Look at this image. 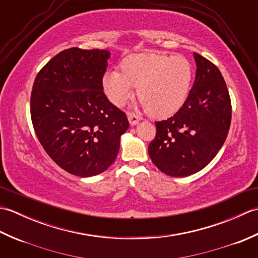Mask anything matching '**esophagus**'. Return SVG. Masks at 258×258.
Instances as JSON below:
<instances>
[{
	"mask_svg": "<svg viewBox=\"0 0 258 258\" xmlns=\"http://www.w3.org/2000/svg\"><path fill=\"white\" fill-rule=\"evenodd\" d=\"M127 118H128V122L131 123V125H136V124L140 122V119H141V117L139 116V115L133 113V112L127 113Z\"/></svg>",
	"mask_w": 258,
	"mask_h": 258,
	"instance_id": "1",
	"label": "esophagus"
}]
</instances>
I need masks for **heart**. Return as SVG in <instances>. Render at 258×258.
Returning <instances> with one entry per match:
<instances>
[{
	"label": "heart",
	"mask_w": 258,
	"mask_h": 258,
	"mask_svg": "<svg viewBox=\"0 0 258 258\" xmlns=\"http://www.w3.org/2000/svg\"><path fill=\"white\" fill-rule=\"evenodd\" d=\"M120 72L109 70L103 87L114 105L123 106L138 86L136 95L142 106L154 117H166L177 112L188 95L193 68L184 56L141 53L125 57Z\"/></svg>",
	"instance_id": "1"
}]
</instances>
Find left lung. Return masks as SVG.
<instances>
[{"label": "left lung", "mask_w": 258, "mask_h": 258, "mask_svg": "<svg viewBox=\"0 0 258 258\" xmlns=\"http://www.w3.org/2000/svg\"><path fill=\"white\" fill-rule=\"evenodd\" d=\"M193 87L173 116L155 122L149 145L152 162L164 174L184 177L204 168L221 150L232 120V103L221 71L194 53Z\"/></svg>", "instance_id": "left-lung-1"}]
</instances>
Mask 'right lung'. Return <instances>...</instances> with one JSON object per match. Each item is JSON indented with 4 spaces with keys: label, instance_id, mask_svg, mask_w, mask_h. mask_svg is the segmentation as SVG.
I'll use <instances>...</instances> for the list:
<instances>
[{
    "label": "right lung",
    "instance_id": "1",
    "mask_svg": "<svg viewBox=\"0 0 258 258\" xmlns=\"http://www.w3.org/2000/svg\"><path fill=\"white\" fill-rule=\"evenodd\" d=\"M109 52L71 47L37 73L31 118L43 149L57 165L80 177L112 165L130 123L103 92Z\"/></svg>",
    "mask_w": 258,
    "mask_h": 258
}]
</instances>
